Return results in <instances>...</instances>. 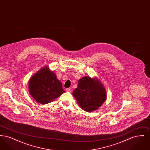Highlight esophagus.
Masks as SVG:
<instances>
[{
	"label": "esophagus",
	"instance_id": "1",
	"mask_svg": "<svg viewBox=\"0 0 150 150\" xmlns=\"http://www.w3.org/2000/svg\"><path fill=\"white\" fill-rule=\"evenodd\" d=\"M72 89L71 88H67L66 89V92H71Z\"/></svg>",
	"mask_w": 150,
	"mask_h": 150
}]
</instances>
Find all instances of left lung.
Here are the masks:
<instances>
[{"label": "left lung", "instance_id": "obj_1", "mask_svg": "<svg viewBox=\"0 0 150 150\" xmlns=\"http://www.w3.org/2000/svg\"><path fill=\"white\" fill-rule=\"evenodd\" d=\"M79 106L87 112L97 110L107 97L103 85L97 79L85 76L79 80L78 88L72 92Z\"/></svg>", "mask_w": 150, "mask_h": 150}]
</instances>
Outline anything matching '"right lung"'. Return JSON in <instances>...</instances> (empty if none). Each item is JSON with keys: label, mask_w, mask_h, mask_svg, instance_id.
I'll use <instances>...</instances> for the list:
<instances>
[{"label": "right lung", "mask_w": 150, "mask_h": 150, "mask_svg": "<svg viewBox=\"0 0 150 150\" xmlns=\"http://www.w3.org/2000/svg\"><path fill=\"white\" fill-rule=\"evenodd\" d=\"M29 90L36 102L41 104L48 103L64 92L56 74L47 66L30 80Z\"/></svg>", "instance_id": "1"}]
</instances>
